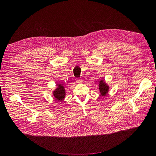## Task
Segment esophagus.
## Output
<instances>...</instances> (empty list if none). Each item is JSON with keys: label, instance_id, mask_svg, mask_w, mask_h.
<instances>
[{"label": "esophagus", "instance_id": "esophagus-1", "mask_svg": "<svg viewBox=\"0 0 156 156\" xmlns=\"http://www.w3.org/2000/svg\"><path fill=\"white\" fill-rule=\"evenodd\" d=\"M76 82L78 84H81V83H83V79H76Z\"/></svg>", "mask_w": 156, "mask_h": 156}]
</instances>
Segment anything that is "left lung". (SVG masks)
<instances>
[{
	"label": "left lung",
	"mask_w": 156,
	"mask_h": 156,
	"mask_svg": "<svg viewBox=\"0 0 156 156\" xmlns=\"http://www.w3.org/2000/svg\"><path fill=\"white\" fill-rule=\"evenodd\" d=\"M99 87V90H100V93L101 96H105L108 94V91H109V86L108 85L107 83L105 82L104 79H101L99 81L98 84Z\"/></svg>",
	"instance_id": "obj_1"
}]
</instances>
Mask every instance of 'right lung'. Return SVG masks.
I'll return each instance as SVG.
<instances>
[{
  "instance_id": "1",
  "label": "right lung",
  "mask_w": 156,
  "mask_h": 156,
  "mask_svg": "<svg viewBox=\"0 0 156 156\" xmlns=\"http://www.w3.org/2000/svg\"><path fill=\"white\" fill-rule=\"evenodd\" d=\"M54 98L58 101H62L66 96L65 87L62 84H58L57 87L53 91Z\"/></svg>"
}]
</instances>
